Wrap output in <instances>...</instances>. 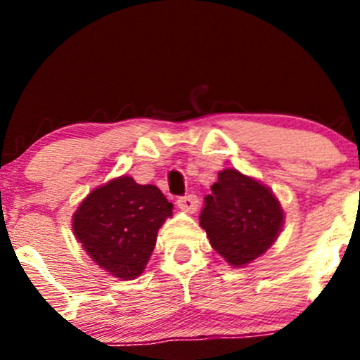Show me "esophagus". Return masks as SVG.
<instances>
[{
    "mask_svg": "<svg viewBox=\"0 0 360 360\" xmlns=\"http://www.w3.org/2000/svg\"><path fill=\"white\" fill-rule=\"evenodd\" d=\"M177 205H179V209L186 210V212H195L198 209L197 195H184V197H179L177 198Z\"/></svg>",
    "mask_w": 360,
    "mask_h": 360,
    "instance_id": "esophagus-1",
    "label": "esophagus"
}]
</instances>
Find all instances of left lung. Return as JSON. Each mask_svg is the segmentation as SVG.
<instances>
[{
    "label": "left lung",
    "mask_w": 360,
    "mask_h": 360,
    "mask_svg": "<svg viewBox=\"0 0 360 360\" xmlns=\"http://www.w3.org/2000/svg\"><path fill=\"white\" fill-rule=\"evenodd\" d=\"M210 191L200 226L214 250L237 268L266 252L284 224V210L270 188L237 169H224Z\"/></svg>",
    "instance_id": "8db88e82"
}]
</instances>
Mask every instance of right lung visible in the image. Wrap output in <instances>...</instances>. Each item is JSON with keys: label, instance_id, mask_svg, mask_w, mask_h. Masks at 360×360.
<instances>
[{"label": "right lung", "instance_id": "obj_1", "mask_svg": "<svg viewBox=\"0 0 360 360\" xmlns=\"http://www.w3.org/2000/svg\"><path fill=\"white\" fill-rule=\"evenodd\" d=\"M172 203L153 184L122 176L96 188L72 216V231L83 249L112 277L137 278L157 244V233Z\"/></svg>", "mask_w": 360, "mask_h": 360}]
</instances>
